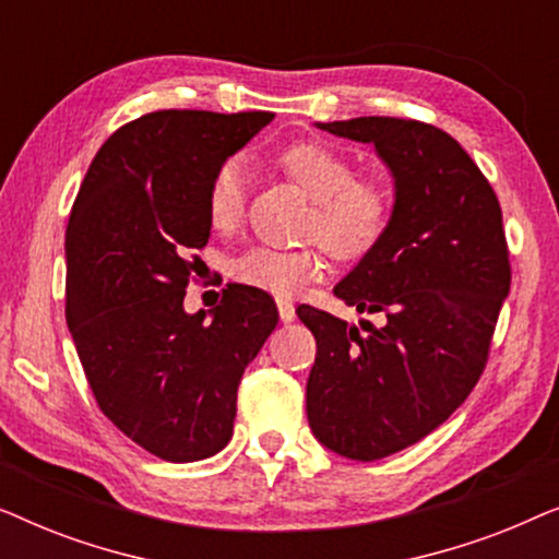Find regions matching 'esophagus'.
<instances>
[{"mask_svg":"<svg viewBox=\"0 0 559 559\" xmlns=\"http://www.w3.org/2000/svg\"><path fill=\"white\" fill-rule=\"evenodd\" d=\"M277 310H280L282 323H293V320H295V305H293V300H285V297H280Z\"/></svg>","mask_w":559,"mask_h":559,"instance_id":"esophagus-1","label":"esophagus"}]
</instances>
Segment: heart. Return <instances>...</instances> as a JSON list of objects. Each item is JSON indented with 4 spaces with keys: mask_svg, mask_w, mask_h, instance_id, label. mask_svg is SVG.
Returning a JSON list of instances; mask_svg holds the SVG:
<instances>
[{
    "mask_svg": "<svg viewBox=\"0 0 559 559\" xmlns=\"http://www.w3.org/2000/svg\"><path fill=\"white\" fill-rule=\"evenodd\" d=\"M285 173L316 198L308 236L325 243L338 259H358L377 247L392 221V195L384 182L358 178L354 163L341 150L323 142H297L280 155ZM249 167L241 155H231L211 175L205 190V213L216 231L239 226L247 205ZM241 285L264 289L277 297H295L323 277L325 257L318 243L300 249L257 247L243 249L228 266Z\"/></svg>",
    "mask_w": 559,
    "mask_h": 559,
    "instance_id": "obj_1",
    "label": "heart"
}]
</instances>
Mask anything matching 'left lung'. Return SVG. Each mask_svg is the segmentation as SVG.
Instances as JSON below:
<instances>
[{
    "label": "left lung",
    "instance_id": "obj_1",
    "mask_svg": "<svg viewBox=\"0 0 559 559\" xmlns=\"http://www.w3.org/2000/svg\"><path fill=\"white\" fill-rule=\"evenodd\" d=\"M320 129L371 142L394 175L386 234L335 285L384 323L356 328L310 305L297 312L318 346L312 432L333 453L379 461L430 435L478 384L511 287L509 243L491 182L448 132L394 117Z\"/></svg>",
    "mask_w": 559,
    "mask_h": 559
}]
</instances>
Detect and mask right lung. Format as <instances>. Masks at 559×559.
I'll return each instance as SVG.
<instances>
[{"label": "right lung", "instance_id": "obj_1", "mask_svg": "<svg viewBox=\"0 0 559 559\" xmlns=\"http://www.w3.org/2000/svg\"><path fill=\"white\" fill-rule=\"evenodd\" d=\"M270 111L163 109L96 152L66 228V320L98 409L170 463L231 440L236 389L277 325L262 289L226 285L213 320L182 310L209 243L205 190Z\"/></svg>", "mask_w": 559, "mask_h": 559}]
</instances>
